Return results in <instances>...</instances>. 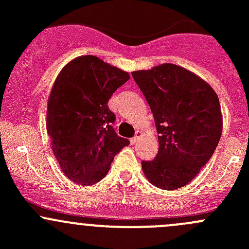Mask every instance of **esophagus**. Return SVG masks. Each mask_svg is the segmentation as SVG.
<instances>
[{
	"instance_id": "obj_1",
	"label": "esophagus",
	"mask_w": 249,
	"mask_h": 249,
	"mask_svg": "<svg viewBox=\"0 0 249 249\" xmlns=\"http://www.w3.org/2000/svg\"><path fill=\"white\" fill-rule=\"evenodd\" d=\"M140 137H141V132H140V131H136V135H135V136L131 139V143H132V144H136V143L139 142Z\"/></svg>"
}]
</instances>
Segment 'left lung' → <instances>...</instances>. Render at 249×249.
Masks as SVG:
<instances>
[{"label":"left lung","mask_w":249,"mask_h":249,"mask_svg":"<svg viewBox=\"0 0 249 249\" xmlns=\"http://www.w3.org/2000/svg\"><path fill=\"white\" fill-rule=\"evenodd\" d=\"M159 134V152L142 161L147 179L173 190L187 185L211 159L222 136L219 99L208 83L189 70L162 64L132 72Z\"/></svg>","instance_id":"left-lung-1"}]
</instances>
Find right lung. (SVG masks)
<instances>
[{
  "mask_svg": "<svg viewBox=\"0 0 249 249\" xmlns=\"http://www.w3.org/2000/svg\"><path fill=\"white\" fill-rule=\"evenodd\" d=\"M130 79L127 72L94 55L70 61L48 99L47 132L55 159L72 182L92 185L109 171L113 158L130 141L115 134L113 92Z\"/></svg>",
  "mask_w": 249,
  "mask_h": 249,
  "instance_id": "add662e5",
  "label": "right lung"
}]
</instances>
